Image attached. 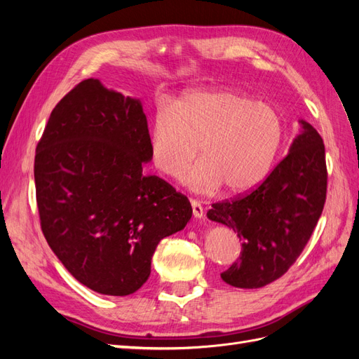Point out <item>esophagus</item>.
<instances>
[{"label":"esophagus","instance_id":"obj_1","mask_svg":"<svg viewBox=\"0 0 359 359\" xmlns=\"http://www.w3.org/2000/svg\"><path fill=\"white\" fill-rule=\"evenodd\" d=\"M190 203H191V208H193V215L196 217V219H203L205 210H203V206L201 205V202L196 201V199H191Z\"/></svg>","mask_w":359,"mask_h":359}]
</instances>
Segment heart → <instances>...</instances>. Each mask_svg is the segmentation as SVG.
I'll list each match as a JSON object with an SVG mask.
<instances>
[{
	"mask_svg": "<svg viewBox=\"0 0 359 359\" xmlns=\"http://www.w3.org/2000/svg\"><path fill=\"white\" fill-rule=\"evenodd\" d=\"M151 161L194 190L224 186L229 194L257 187L273 169L285 136L274 106L231 90L190 91L170 106L158 104L148 124Z\"/></svg>",
	"mask_w": 359,
	"mask_h": 359,
	"instance_id": "heart-1",
	"label": "heart"
}]
</instances>
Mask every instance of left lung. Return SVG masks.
Returning <instances> with one entry per match:
<instances>
[{
	"label": "left lung",
	"instance_id": "1",
	"mask_svg": "<svg viewBox=\"0 0 359 359\" xmlns=\"http://www.w3.org/2000/svg\"><path fill=\"white\" fill-rule=\"evenodd\" d=\"M289 154L266 180L244 196L212 203L210 220L238 235L241 255L223 281L257 289L273 283L295 264L316 227L327 199V163L320 135L301 119Z\"/></svg>",
	"mask_w": 359,
	"mask_h": 359
}]
</instances>
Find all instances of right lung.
Here are the masks:
<instances>
[{
  "label": "right lung",
  "instance_id": "obj_1",
  "mask_svg": "<svg viewBox=\"0 0 359 359\" xmlns=\"http://www.w3.org/2000/svg\"><path fill=\"white\" fill-rule=\"evenodd\" d=\"M142 103L86 79L52 111L36 148L40 224L69 273L126 297L151 274L158 243L191 219L184 194L156 175Z\"/></svg>",
  "mask_w": 359,
  "mask_h": 359
}]
</instances>
